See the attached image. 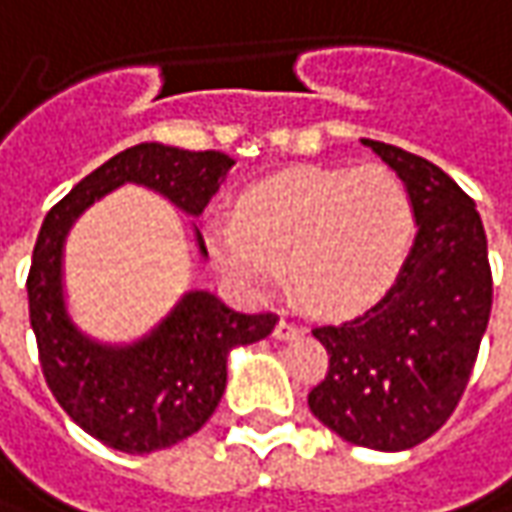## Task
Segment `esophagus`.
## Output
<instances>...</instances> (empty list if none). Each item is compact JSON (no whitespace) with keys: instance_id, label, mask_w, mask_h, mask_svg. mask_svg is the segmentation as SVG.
Segmentation results:
<instances>
[{"instance_id":"34e87169","label":"esophagus","mask_w":512,"mask_h":512,"mask_svg":"<svg viewBox=\"0 0 512 512\" xmlns=\"http://www.w3.org/2000/svg\"><path fill=\"white\" fill-rule=\"evenodd\" d=\"M297 336H302L300 325H294V322H288V319H280V322H277V328H274V339L288 342V339H297Z\"/></svg>"}]
</instances>
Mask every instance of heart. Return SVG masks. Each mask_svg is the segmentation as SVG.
Listing matches in <instances>:
<instances>
[{
    "instance_id": "obj_1",
    "label": "heart",
    "mask_w": 512,
    "mask_h": 512,
    "mask_svg": "<svg viewBox=\"0 0 512 512\" xmlns=\"http://www.w3.org/2000/svg\"><path fill=\"white\" fill-rule=\"evenodd\" d=\"M415 238V201L395 170L294 168L252 184L235 218H215L207 243L235 285L291 283L322 314L384 300Z\"/></svg>"
}]
</instances>
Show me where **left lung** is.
<instances>
[{"mask_svg": "<svg viewBox=\"0 0 512 512\" xmlns=\"http://www.w3.org/2000/svg\"><path fill=\"white\" fill-rule=\"evenodd\" d=\"M361 142L406 182L417 235L384 300L314 328L330 367L308 406L353 446L406 451L446 423L468 387L493 302L488 238L448 173L387 142Z\"/></svg>", "mask_w": 512, "mask_h": 512, "instance_id": "obj_1", "label": "left lung"}]
</instances>
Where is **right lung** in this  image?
Here are the masks:
<instances>
[{
  "mask_svg": "<svg viewBox=\"0 0 512 512\" xmlns=\"http://www.w3.org/2000/svg\"><path fill=\"white\" fill-rule=\"evenodd\" d=\"M232 165L235 159L221 151L142 142L92 170L41 224L27 274L41 370L66 415L123 454H151L196 434L227 389L229 350L266 339L277 316L241 314L210 291H187L137 342H97L66 311V235L95 201L123 184L156 190L173 207L198 218ZM196 246L198 255L207 257L198 229Z\"/></svg>",
  "mask_w": 512,
  "mask_h": 512,
  "instance_id": "add662e5",
  "label": "right lung"
}]
</instances>
